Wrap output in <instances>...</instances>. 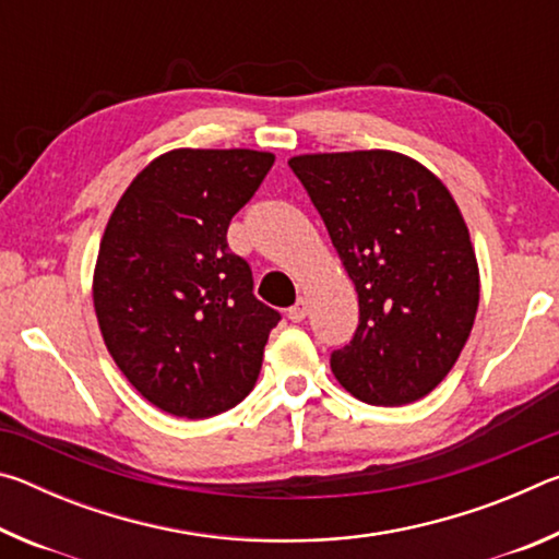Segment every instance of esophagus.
I'll list each match as a JSON object with an SVG mask.
<instances>
[{
    "mask_svg": "<svg viewBox=\"0 0 559 559\" xmlns=\"http://www.w3.org/2000/svg\"><path fill=\"white\" fill-rule=\"evenodd\" d=\"M308 316V298H298L296 306L288 308V318L293 320V323H300V320H306Z\"/></svg>",
    "mask_w": 559,
    "mask_h": 559,
    "instance_id": "1",
    "label": "esophagus"
}]
</instances>
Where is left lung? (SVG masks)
Wrapping results in <instances>:
<instances>
[{
  "mask_svg": "<svg viewBox=\"0 0 559 559\" xmlns=\"http://www.w3.org/2000/svg\"><path fill=\"white\" fill-rule=\"evenodd\" d=\"M288 165L359 300L353 340L330 355L333 374L374 406L421 400L456 365L478 310L476 251L451 192L392 150L298 155Z\"/></svg>",
  "mask_w": 559,
  "mask_h": 559,
  "instance_id": "obj_1",
  "label": "left lung"
}]
</instances>
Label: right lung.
<instances>
[{
	"label": "right lung",
	"mask_w": 559,
	"mask_h": 559,
	"mask_svg": "<svg viewBox=\"0 0 559 559\" xmlns=\"http://www.w3.org/2000/svg\"><path fill=\"white\" fill-rule=\"evenodd\" d=\"M259 150H169L112 210L93 273L108 353L150 404L206 419L259 380L278 310L253 296L226 229L273 165Z\"/></svg>",
	"instance_id": "right-lung-1"
}]
</instances>
